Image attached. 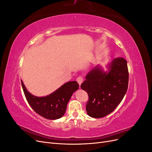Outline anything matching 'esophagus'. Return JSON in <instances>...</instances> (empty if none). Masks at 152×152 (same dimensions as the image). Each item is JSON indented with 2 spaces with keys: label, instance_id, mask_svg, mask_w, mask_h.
<instances>
[{
  "label": "esophagus",
  "instance_id": "esophagus-1",
  "mask_svg": "<svg viewBox=\"0 0 152 152\" xmlns=\"http://www.w3.org/2000/svg\"><path fill=\"white\" fill-rule=\"evenodd\" d=\"M76 80L78 83H79V84L80 86V84L82 83V82H83V78H82V77L81 76H79L77 78Z\"/></svg>",
  "mask_w": 152,
  "mask_h": 152
}]
</instances>
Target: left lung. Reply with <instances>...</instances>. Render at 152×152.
Returning a JSON list of instances; mask_svg holds the SVG:
<instances>
[{
  "instance_id": "obj_1",
  "label": "left lung",
  "mask_w": 152,
  "mask_h": 152,
  "mask_svg": "<svg viewBox=\"0 0 152 152\" xmlns=\"http://www.w3.org/2000/svg\"><path fill=\"white\" fill-rule=\"evenodd\" d=\"M128 82L127 63L123 58H115L109 65L108 72H104L99 66L94 67L80 86L89 96L87 114L102 118L112 113L125 96Z\"/></svg>"
}]
</instances>
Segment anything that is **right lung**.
<instances>
[{"label": "right lung", "instance_id": "right-lung-1", "mask_svg": "<svg viewBox=\"0 0 152 152\" xmlns=\"http://www.w3.org/2000/svg\"><path fill=\"white\" fill-rule=\"evenodd\" d=\"M21 82V85L27 102L34 111L47 119L55 120L65 114L68 102L72 94L79 89L76 81L66 82L52 94L45 97H37L26 90Z\"/></svg>", "mask_w": 152, "mask_h": 152}]
</instances>
